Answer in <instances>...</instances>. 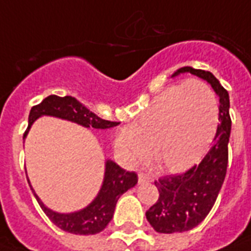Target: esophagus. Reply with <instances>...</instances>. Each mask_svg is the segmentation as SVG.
I'll use <instances>...</instances> for the list:
<instances>
[{
	"label": "esophagus",
	"mask_w": 251,
	"mask_h": 251,
	"mask_svg": "<svg viewBox=\"0 0 251 251\" xmlns=\"http://www.w3.org/2000/svg\"><path fill=\"white\" fill-rule=\"evenodd\" d=\"M138 181L139 183H150L152 181V177L149 174H143V172H139L138 174Z\"/></svg>",
	"instance_id": "34e87169"
}]
</instances>
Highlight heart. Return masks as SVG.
Returning <instances> with one entry per match:
<instances>
[{
	"instance_id": "1",
	"label": "heart",
	"mask_w": 251,
	"mask_h": 251,
	"mask_svg": "<svg viewBox=\"0 0 251 251\" xmlns=\"http://www.w3.org/2000/svg\"><path fill=\"white\" fill-rule=\"evenodd\" d=\"M217 101L208 84L189 79L160 92L133 126L114 137L124 162L135 164L149 156L168 171L188 167L202 155L215 135Z\"/></svg>"
}]
</instances>
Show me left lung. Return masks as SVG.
Returning a JSON list of instances; mask_svg holds the SVG:
<instances>
[{
	"label": "left lung",
	"instance_id": "1",
	"mask_svg": "<svg viewBox=\"0 0 251 251\" xmlns=\"http://www.w3.org/2000/svg\"><path fill=\"white\" fill-rule=\"evenodd\" d=\"M191 72L206 80L219 95V125L213 143L199 164L183 174L166 175L155 180L158 201L146 212V219L158 233H181L198 226L215 205L227 167V143L232 129L229 93L213 75L204 70L183 67L172 75Z\"/></svg>",
	"mask_w": 251,
	"mask_h": 251
}]
</instances>
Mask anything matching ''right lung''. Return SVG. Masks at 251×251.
<instances>
[{
  "instance_id": "add662e5",
  "label": "right lung",
  "mask_w": 251,
  "mask_h": 251,
  "mask_svg": "<svg viewBox=\"0 0 251 251\" xmlns=\"http://www.w3.org/2000/svg\"><path fill=\"white\" fill-rule=\"evenodd\" d=\"M41 116H53L93 129H109L120 125V122L108 121L96 116L95 113L91 112L85 105L81 104L72 96L60 97V96L51 95L46 97L41 104L34 105L31 108L28 114V126L25 131L24 138L28 133L32 122ZM137 181H138V175L135 172L126 171L112 160H106L104 183L100 192L87 208L79 212L68 213V215L56 213L45 206L35 192L34 196L46 216L62 230L72 234H96L104 230L106 225L110 223L120 196L125 194L127 189L133 188L137 184ZM31 191L34 189L31 188Z\"/></svg>"
}]
</instances>
